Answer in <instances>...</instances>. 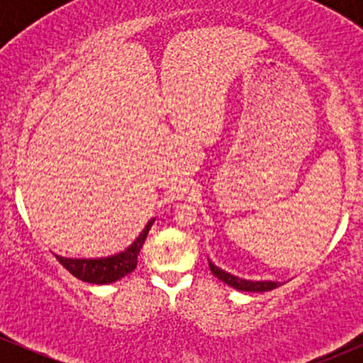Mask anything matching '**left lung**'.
<instances>
[{
  "label": "left lung",
  "instance_id": "1",
  "mask_svg": "<svg viewBox=\"0 0 363 363\" xmlns=\"http://www.w3.org/2000/svg\"><path fill=\"white\" fill-rule=\"evenodd\" d=\"M208 264H210V269L211 273L215 274L218 280H222L223 283H227V285H230L232 289H237V290H242V291H269L273 289H277V286H280V283L278 281H251V280H242V278H237L234 274L223 272V269H220L218 266H215L213 262L208 261Z\"/></svg>",
  "mask_w": 363,
  "mask_h": 363
}]
</instances>
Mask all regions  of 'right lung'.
<instances>
[{"mask_svg": "<svg viewBox=\"0 0 363 363\" xmlns=\"http://www.w3.org/2000/svg\"><path fill=\"white\" fill-rule=\"evenodd\" d=\"M152 225L153 220L148 222V225L145 227V230L141 232L138 239L129 245L126 251L118 254V256L104 257V259H69V257L61 256L56 257L73 277H77L78 280L82 281L97 283V285H106V283L118 281L136 268L140 251L141 247H143L145 239H147L148 230Z\"/></svg>", "mask_w": 363, "mask_h": 363, "instance_id": "1", "label": "right lung"}]
</instances>
